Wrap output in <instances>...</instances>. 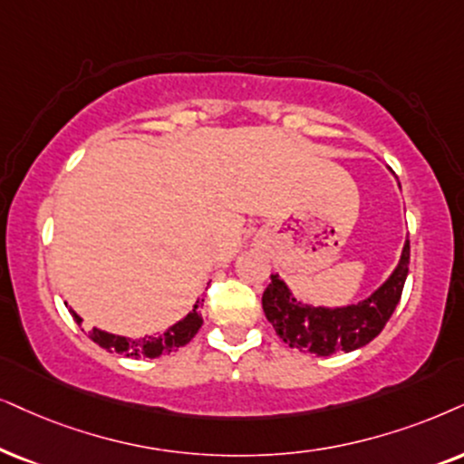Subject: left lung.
<instances>
[{
    "label": "left lung",
    "mask_w": 464,
    "mask_h": 464,
    "mask_svg": "<svg viewBox=\"0 0 464 464\" xmlns=\"http://www.w3.org/2000/svg\"><path fill=\"white\" fill-rule=\"evenodd\" d=\"M407 274L409 239H404L401 259L388 278L371 295L347 306H314L297 300L285 280L272 274V283L263 291V313L291 349L308 351L316 357L349 353L379 336L401 302Z\"/></svg>",
    "instance_id": "left-lung-1"
}]
</instances>
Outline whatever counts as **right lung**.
I'll return each instance as SVG.
<instances>
[{
  "instance_id": "obj_1",
  "label": "right lung",
  "mask_w": 464,
  "mask_h": 464,
  "mask_svg": "<svg viewBox=\"0 0 464 464\" xmlns=\"http://www.w3.org/2000/svg\"><path fill=\"white\" fill-rule=\"evenodd\" d=\"M201 302L203 300H197L195 306H192V310L184 316V319H179L178 324L167 327L164 332L154 334V336L145 334V336L140 338H130V336H120V334H111V332L93 327L90 332V338L96 344H101L102 349L115 351V353L132 357V360H139V357H150V360H154V357L169 355L173 353V351H178L179 347H184V344H188L190 340L195 338V334L201 330L203 316L198 313V304ZM70 314L74 316L76 324L79 325L83 324V319H81L72 308H70Z\"/></svg>"
}]
</instances>
